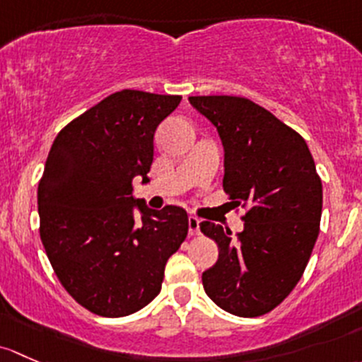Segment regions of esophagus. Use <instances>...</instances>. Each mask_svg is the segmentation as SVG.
I'll return each mask as SVG.
<instances>
[{
    "label": "esophagus",
    "instance_id": "esophagus-1",
    "mask_svg": "<svg viewBox=\"0 0 362 362\" xmlns=\"http://www.w3.org/2000/svg\"><path fill=\"white\" fill-rule=\"evenodd\" d=\"M188 228H189V235L195 237L200 233V219L195 218V216H189L188 218Z\"/></svg>",
    "mask_w": 362,
    "mask_h": 362
}]
</instances>
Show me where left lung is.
Masks as SVG:
<instances>
[{"label": "left lung", "instance_id": "obj_1", "mask_svg": "<svg viewBox=\"0 0 362 362\" xmlns=\"http://www.w3.org/2000/svg\"><path fill=\"white\" fill-rule=\"evenodd\" d=\"M189 104L218 129L225 148L223 189L247 212L244 230L200 223L218 244L202 274L207 296L238 317L274 310L293 291L319 235L322 182L303 137L252 100L193 95Z\"/></svg>", "mask_w": 362, "mask_h": 362}]
</instances>
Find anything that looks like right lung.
<instances>
[{"mask_svg": "<svg viewBox=\"0 0 362 362\" xmlns=\"http://www.w3.org/2000/svg\"><path fill=\"white\" fill-rule=\"evenodd\" d=\"M180 103L181 95L115 92L52 144L38 185L40 237L61 284L92 314L124 317L146 307L188 235L185 209L153 211L132 197L134 177L150 181L156 127Z\"/></svg>", "mask_w": 362, "mask_h": 362, "instance_id": "obj_1", "label": "right lung"}]
</instances>
